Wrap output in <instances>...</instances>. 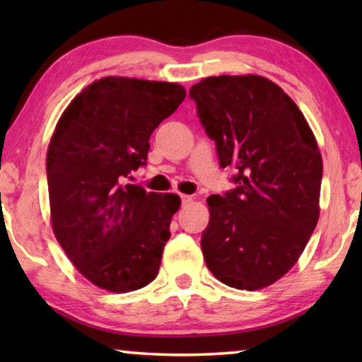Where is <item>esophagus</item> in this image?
I'll return each instance as SVG.
<instances>
[{
    "mask_svg": "<svg viewBox=\"0 0 362 362\" xmlns=\"http://www.w3.org/2000/svg\"><path fill=\"white\" fill-rule=\"evenodd\" d=\"M193 198L192 196H188V194H180V201H182V206H185V204H188L189 201H192Z\"/></svg>",
    "mask_w": 362,
    "mask_h": 362,
    "instance_id": "obj_1",
    "label": "esophagus"
}]
</instances>
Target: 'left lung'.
I'll list each match as a JSON object with an SVG mask.
<instances>
[{
    "label": "left lung",
    "mask_w": 362,
    "mask_h": 362,
    "mask_svg": "<svg viewBox=\"0 0 362 362\" xmlns=\"http://www.w3.org/2000/svg\"><path fill=\"white\" fill-rule=\"evenodd\" d=\"M235 188L207 198L201 236L220 283L257 291L296 265L320 217L322 159L303 113L267 78L211 76L189 89Z\"/></svg>",
    "instance_id": "left-lung-1"
}]
</instances>
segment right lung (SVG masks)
<instances>
[{
	"label": "right lung",
	"mask_w": 362,
	"mask_h": 362,
	"mask_svg": "<svg viewBox=\"0 0 362 362\" xmlns=\"http://www.w3.org/2000/svg\"><path fill=\"white\" fill-rule=\"evenodd\" d=\"M175 83L107 76L60 116L46 158L52 228L84 278L129 292L156 278L180 198L127 183L150 136L185 99Z\"/></svg>",
	"instance_id": "right-lung-1"
}]
</instances>
